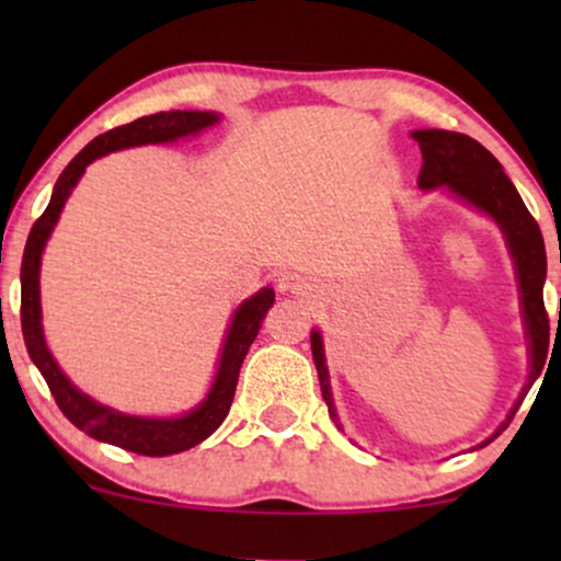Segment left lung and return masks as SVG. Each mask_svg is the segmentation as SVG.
Masks as SVG:
<instances>
[{"mask_svg": "<svg viewBox=\"0 0 561 561\" xmlns=\"http://www.w3.org/2000/svg\"><path fill=\"white\" fill-rule=\"evenodd\" d=\"M411 137L420 141L422 160H424L420 171L422 190H437V186L450 190L454 195H459L461 199H467V203H472L474 208L485 210V214L495 218L499 227L504 229L508 250H512V259L517 263L527 334H530V356H533L530 385H533L536 382V377L540 375V369H543L546 347H549V313H546V306H543L546 248H543V237H540L538 221L530 216V210L525 208L523 197H519V192L514 190V184L508 182V176L504 173V169H501L499 160H495L478 139L467 137V134L443 131V128H422V131H414ZM311 351H313V362H317V371H319L321 396H324L327 405H330L332 420H337L332 405L330 375H327L324 347H321L319 332H311ZM530 385H527L525 390H530ZM519 403H523V398H519ZM519 403L514 405V411L519 409ZM512 416H508V422H512Z\"/></svg>", "mask_w": 561, "mask_h": 561, "instance_id": "left-lung-1", "label": "left lung"}]
</instances>
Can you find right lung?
Returning a JSON list of instances; mask_svg holds the SVG:
<instances>
[{"instance_id":"add662e5","label":"right lung","mask_w":561,"mask_h":561,"mask_svg":"<svg viewBox=\"0 0 561 561\" xmlns=\"http://www.w3.org/2000/svg\"><path fill=\"white\" fill-rule=\"evenodd\" d=\"M218 121L216 113H199V111H171L145 115V118L131 121V124L115 126L111 131L100 134V137L89 141L87 147L66 165V171L57 179L53 199H49L47 210L36 218L31 227L28 242L23 250V266H21V327L23 340L28 347L31 362L38 366L42 377L47 379L49 392L55 396V403L60 405L62 414L68 416L76 427L83 430L89 437L111 446L126 448L131 454L141 456H171L182 454V450L197 446L205 437L214 435L216 427L227 420L231 401H234L237 377H240L242 362L248 356L250 345L259 337V330L266 319L268 308L274 306V289L263 287L259 295L244 300L237 308L234 319H231L227 343H224L221 362H218V375L208 398L179 420H145V416H128L121 411L107 409V405L94 403L92 398L83 396L68 382L60 366L55 364L53 353L47 351L42 334V306H38V263H42V250L47 244V237L53 234L57 218H60L62 205L76 184H79L83 169L92 160L107 152L124 150V147L137 145H156V141H173L186 134L203 131V128L214 126Z\"/></svg>"}]
</instances>
